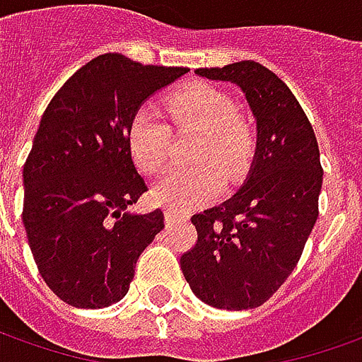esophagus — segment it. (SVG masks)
Here are the masks:
<instances>
[{"instance_id": "obj_1", "label": "esophagus", "mask_w": 362, "mask_h": 362, "mask_svg": "<svg viewBox=\"0 0 362 362\" xmlns=\"http://www.w3.org/2000/svg\"><path fill=\"white\" fill-rule=\"evenodd\" d=\"M165 221L167 224L183 223V216H181V214H177L175 211H171V209H165Z\"/></svg>"}]
</instances>
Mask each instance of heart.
<instances>
[{"instance_id": "heart-1", "label": "heart", "mask_w": 362, "mask_h": 362, "mask_svg": "<svg viewBox=\"0 0 362 362\" xmlns=\"http://www.w3.org/2000/svg\"><path fill=\"white\" fill-rule=\"evenodd\" d=\"M167 114L179 132H197V169H171L153 189V199L173 211L205 203L221 191L224 177L238 179L252 157V134L234 106L233 98L211 84H189L167 100ZM128 148L144 173H157L171 151V132L159 110L141 106L128 124Z\"/></svg>"}]
</instances>
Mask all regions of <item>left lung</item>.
Wrapping results in <instances>:
<instances>
[{
	"mask_svg": "<svg viewBox=\"0 0 362 362\" xmlns=\"http://www.w3.org/2000/svg\"><path fill=\"white\" fill-rule=\"evenodd\" d=\"M195 74L236 84L258 134L243 187L221 205L193 214L197 244L181 256V270L206 305L252 310L288 280L317 221L323 183L317 139L286 82L260 62Z\"/></svg>",
	"mask_w": 362,
	"mask_h": 362,
	"instance_id": "obj_1",
	"label": "left lung"
}]
</instances>
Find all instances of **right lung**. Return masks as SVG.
Returning <instances> with one entry per match:
<instances>
[{
  "label": "right lung",
  "instance_id": "obj_1",
  "mask_svg": "<svg viewBox=\"0 0 362 362\" xmlns=\"http://www.w3.org/2000/svg\"><path fill=\"white\" fill-rule=\"evenodd\" d=\"M189 69L106 52L72 74L45 110L23 167V224L45 284L72 308L119 301L139 254L165 226L161 209L126 213L148 191L128 124Z\"/></svg>",
  "mask_w": 362,
  "mask_h": 362
}]
</instances>
